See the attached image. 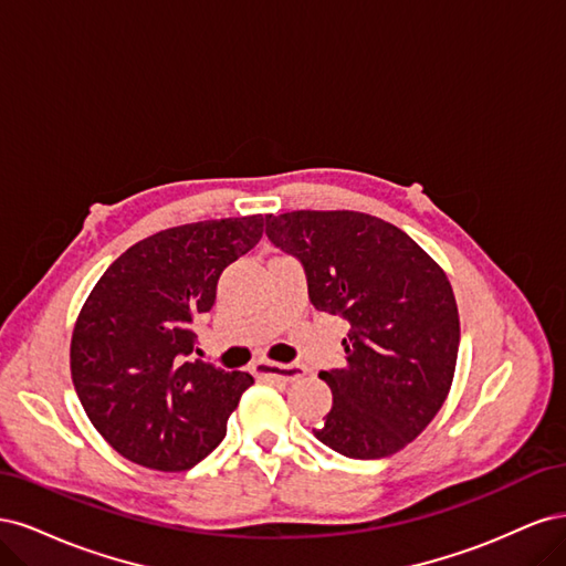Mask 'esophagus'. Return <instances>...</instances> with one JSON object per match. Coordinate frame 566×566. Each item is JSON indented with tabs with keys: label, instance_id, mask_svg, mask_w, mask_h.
<instances>
[{
	"label": "esophagus",
	"instance_id": "34e87169",
	"mask_svg": "<svg viewBox=\"0 0 566 566\" xmlns=\"http://www.w3.org/2000/svg\"><path fill=\"white\" fill-rule=\"evenodd\" d=\"M252 373L260 375V378H276L283 382L300 380L304 375V368L297 364H273V361H256L252 366Z\"/></svg>",
	"mask_w": 566,
	"mask_h": 566
}]
</instances>
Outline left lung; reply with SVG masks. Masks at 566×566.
I'll list each match as a JSON object with an SVG mask.
<instances>
[{
	"mask_svg": "<svg viewBox=\"0 0 566 566\" xmlns=\"http://www.w3.org/2000/svg\"><path fill=\"white\" fill-rule=\"evenodd\" d=\"M266 235L302 262L316 310L352 325L347 364L318 373L333 408L316 439L358 460L401 451L453 382L460 321L447 273L408 233L364 212L266 214Z\"/></svg>",
	"mask_w": 566,
	"mask_h": 566,
	"instance_id": "1",
	"label": "left lung"
}]
</instances>
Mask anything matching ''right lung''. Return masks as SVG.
Returning a JSON list of instances; mask_svg holds the SVG:
<instances>
[{
  "mask_svg": "<svg viewBox=\"0 0 566 566\" xmlns=\"http://www.w3.org/2000/svg\"><path fill=\"white\" fill-rule=\"evenodd\" d=\"M264 217L210 219L132 245L84 302L71 339V373L92 424L127 460L184 472L210 455L254 382L241 370L191 361L200 314L217 281L260 243Z\"/></svg>",
  "mask_w": 566,
  "mask_h": 566,
  "instance_id": "right-lung-1",
  "label": "right lung"
}]
</instances>
